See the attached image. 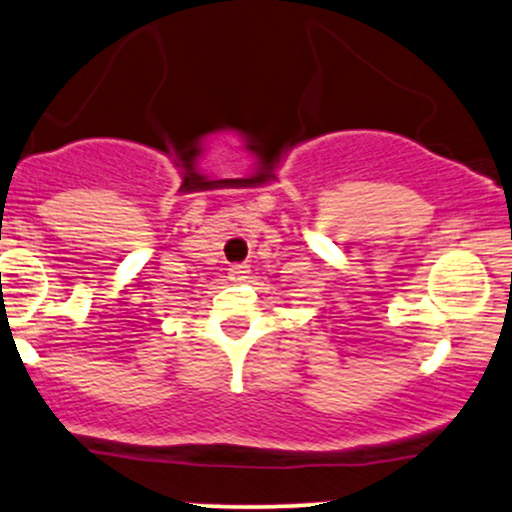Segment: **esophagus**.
<instances>
[{"mask_svg": "<svg viewBox=\"0 0 512 512\" xmlns=\"http://www.w3.org/2000/svg\"><path fill=\"white\" fill-rule=\"evenodd\" d=\"M246 278H249V266L246 263H236V266L229 268V280L232 283H244Z\"/></svg>", "mask_w": 512, "mask_h": 512, "instance_id": "1", "label": "esophagus"}]
</instances>
